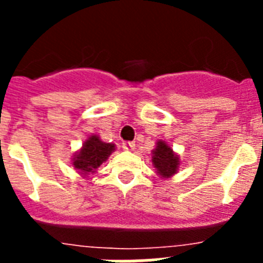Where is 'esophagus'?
<instances>
[{
	"label": "esophagus",
	"mask_w": 263,
	"mask_h": 263,
	"mask_svg": "<svg viewBox=\"0 0 263 263\" xmlns=\"http://www.w3.org/2000/svg\"><path fill=\"white\" fill-rule=\"evenodd\" d=\"M122 148H124V150H127V152H130V150H134V148H136V143L126 142V141H125V142H122Z\"/></svg>",
	"instance_id": "obj_1"
}]
</instances>
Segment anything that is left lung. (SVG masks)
<instances>
[{
    "mask_svg": "<svg viewBox=\"0 0 263 263\" xmlns=\"http://www.w3.org/2000/svg\"><path fill=\"white\" fill-rule=\"evenodd\" d=\"M152 163L155 167V173L160 178L168 179L178 174L182 160L168 142L164 139H158L155 148L152 152Z\"/></svg>",
    "mask_w": 263,
    "mask_h": 263,
    "instance_id": "8db88e82",
    "label": "left lung"
}]
</instances>
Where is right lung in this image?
<instances>
[{
  "instance_id": "right-lung-1",
  "label": "right lung",
  "mask_w": 263,
  "mask_h": 263,
  "mask_svg": "<svg viewBox=\"0 0 263 263\" xmlns=\"http://www.w3.org/2000/svg\"><path fill=\"white\" fill-rule=\"evenodd\" d=\"M116 152V145L110 142H104L97 134L87 137L83 146L72 155V167L87 178L90 174H95L99 167L105 163L111 153Z\"/></svg>"
}]
</instances>
